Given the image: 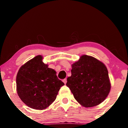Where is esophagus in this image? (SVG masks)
I'll return each mask as SVG.
<instances>
[{
	"label": "esophagus",
	"mask_w": 128,
	"mask_h": 128,
	"mask_svg": "<svg viewBox=\"0 0 128 128\" xmlns=\"http://www.w3.org/2000/svg\"><path fill=\"white\" fill-rule=\"evenodd\" d=\"M62 81H63V82L64 83V84H66V82H67V81H66V79H64L63 80H62Z\"/></svg>",
	"instance_id": "34e87169"
}]
</instances>
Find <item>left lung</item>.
I'll return each instance as SVG.
<instances>
[{"instance_id": "obj_1", "label": "left lung", "mask_w": 128, "mask_h": 128, "mask_svg": "<svg viewBox=\"0 0 128 128\" xmlns=\"http://www.w3.org/2000/svg\"><path fill=\"white\" fill-rule=\"evenodd\" d=\"M66 85L74 98L85 107H94L105 100L111 90L108 72L102 62L92 56L82 55L72 65Z\"/></svg>"}]
</instances>
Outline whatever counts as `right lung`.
Here are the masks:
<instances>
[{"label": "right lung", "instance_id": "right-lung-1", "mask_svg": "<svg viewBox=\"0 0 128 128\" xmlns=\"http://www.w3.org/2000/svg\"><path fill=\"white\" fill-rule=\"evenodd\" d=\"M38 55L26 62L16 76L17 92L25 104L36 110L48 107L56 98L60 88L64 85L56 71L42 62Z\"/></svg>", "mask_w": 128, "mask_h": 128}]
</instances>
